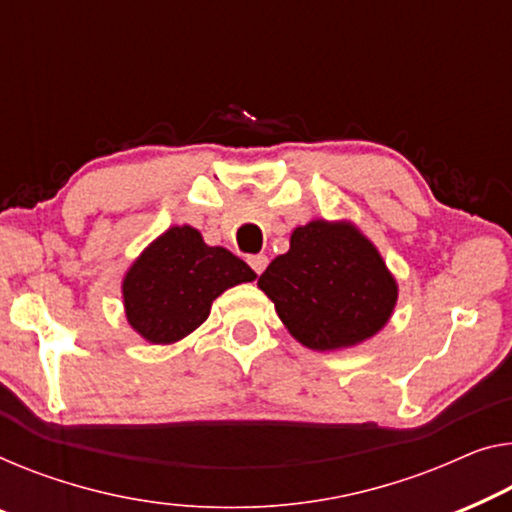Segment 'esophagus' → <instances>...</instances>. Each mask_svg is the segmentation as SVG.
Returning <instances> with one entry per match:
<instances>
[{
  "instance_id": "1",
  "label": "esophagus",
  "mask_w": 512,
  "mask_h": 512,
  "mask_svg": "<svg viewBox=\"0 0 512 512\" xmlns=\"http://www.w3.org/2000/svg\"><path fill=\"white\" fill-rule=\"evenodd\" d=\"M248 264H250V269H253L259 276V273L266 269V264H269V259H266V255H250Z\"/></svg>"
}]
</instances>
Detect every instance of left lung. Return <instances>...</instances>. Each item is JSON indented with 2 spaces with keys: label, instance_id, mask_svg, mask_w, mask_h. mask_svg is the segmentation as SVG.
Here are the masks:
<instances>
[{
  "label": "left lung",
  "instance_id": "obj_1",
  "mask_svg": "<svg viewBox=\"0 0 512 512\" xmlns=\"http://www.w3.org/2000/svg\"><path fill=\"white\" fill-rule=\"evenodd\" d=\"M257 285L301 345L331 352L368 340L391 317L398 285L377 248L347 223L296 227Z\"/></svg>",
  "mask_w": 512,
  "mask_h": 512
}]
</instances>
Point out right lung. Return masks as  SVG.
Here are the masks:
<instances>
[{"instance_id":"right-lung-1","label":"right lung","mask_w":512,"mask_h":512,"mask_svg":"<svg viewBox=\"0 0 512 512\" xmlns=\"http://www.w3.org/2000/svg\"><path fill=\"white\" fill-rule=\"evenodd\" d=\"M255 271L225 248H211L193 227H172L144 250L124 280L126 317L154 345H170L209 317L227 287Z\"/></svg>"}]
</instances>
